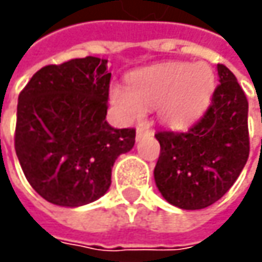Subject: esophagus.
<instances>
[{
    "instance_id": "1",
    "label": "esophagus",
    "mask_w": 262,
    "mask_h": 262,
    "mask_svg": "<svg viewBox=\"0 0 262 262\" xmlns=\"http://www.w3.org/2000/svg\"><path fill=\"white\" fill-rule=\"evenodd\" d=\"M151 131H148L147 128H143V126H138L137 128V140H140L143 136H146V134H150Z\"/></svg>"
}]
</instances>
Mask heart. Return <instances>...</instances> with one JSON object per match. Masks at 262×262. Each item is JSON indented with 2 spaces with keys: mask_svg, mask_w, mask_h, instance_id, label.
Wrapping results in <instances>:
<instances>
[{
  "mask_svg": "<svg viewBox=\"0 0 262 262\" xmlns=\"http://www.w3.org/2000/svg\"><path fill=\"white\" fill-rule=\"evenodd\" d=\"M216 90V74L207 62H166L133 73L128 86L114 83L109 100L125 122L143 119L157 107L159 119L170 128L195 122Z\"/></svg>",
  "mask_w": 262,
  "mask_h": 262,
  "instance_id": "heart-1",
  "label": "heart"
}]
</instances>
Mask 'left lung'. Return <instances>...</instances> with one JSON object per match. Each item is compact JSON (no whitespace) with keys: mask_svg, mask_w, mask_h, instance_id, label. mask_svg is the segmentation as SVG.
<instances>
[{"mask_svg":"<svg viewBox=\"0 0 262 262\" xmlns=\"http://www.w3.org/2000/svg\"><path fill=\"white\" fill-rule=\"evenodd\" d=\"M220 84L211 106L185 133L159 131L160 156L155 181L169 204L201 210L214 204L235 184L249 155L248 100L236 77L217 64Z\"/></svg>","mask_w":262,"mask_h":262,"instance_id":"1","label":"left lung"}]
</instances>
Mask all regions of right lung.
Segmentation results:
<instances>
[{"instance_id": "1", "label": "right lung", "mask_w": 262, "mask_h": 262, "mask_svg": "<svg viewBox=\"0 0 262 262\" xmlns=\"http://www.w3.org/2000/svg\"><path fill=\"white\" fill-rule=\"evenodd\" d=\"M107 59L86 56L46 66L18 96L14 146L26 179L55 206L76 208L103 196L136 129L107 124Z\"/></svg>"}]
</instances>
